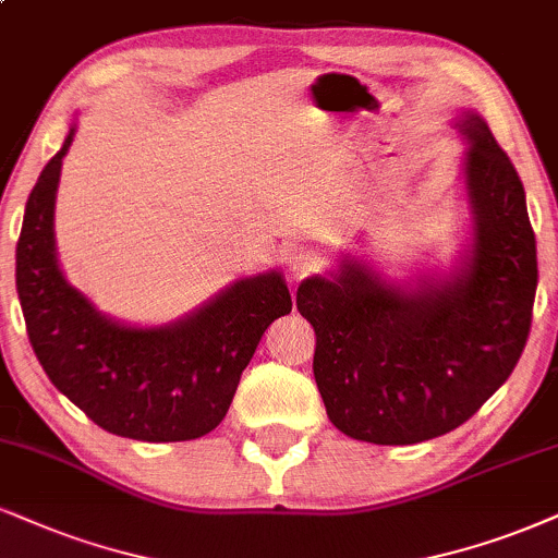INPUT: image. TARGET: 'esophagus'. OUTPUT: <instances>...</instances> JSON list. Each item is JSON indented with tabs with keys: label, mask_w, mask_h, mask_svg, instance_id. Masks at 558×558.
<instances>
[{
	"label": "esophagus",
	"mask_w": 558,
	"mask_h": 558,
	"mask_svg": "<svg viewBox=\"0 0 558 558\" xmlns=\"http://www.w3.org/2000/svg\"><path fill=\"white\" fill-rule=\"evenodd\" d=\"M287 264H290L292 274H298V277H305V274H311L315 266H318V256H315V251L305 245H294L287 251Z\"/></svg>",
	"instance_id": "esophagus-1"
}]
</instances>
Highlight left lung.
Returning <instances> with one entry per match:
<instances>
[{
    "instance_id": "1",
    "label": "left lung",
    "mask_w": 558,
    "mask_h": 558,
    "mask_svg": "<svg viewBox=\"0 0 558 558\" xmlns=\"http://www.w3.org/2000/svg\"><path fill=\"white\" fill-rule=\"evenodd\" d=\"M463 134L476 238L460 277L403 292L347 260L333 279L298 290L328 418L362 442L414 445L465 424L512 375L531 333L538 258L525 189L478 116H465Z\"/></svg>"
}]
</instances>
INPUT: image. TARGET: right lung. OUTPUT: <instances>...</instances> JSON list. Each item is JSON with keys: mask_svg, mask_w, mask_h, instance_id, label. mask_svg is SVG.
I'll return each mask as SVG.
<instances>
[{"mask_svg": "<svg viewBox=\"0 0 558 558\" xmlns=\"http://www.w3.org/2000/svg\"><path fill=\"white\" fill-rule=\"evenodd\" d=\"M48 160L25 206L17 240V294L27 339L48 380L106 432L142 442H183L222 422L240 375L274 320L292 311L277 271L243 279L168 328L102 318L61 277L53 202L61 157Z\"/></svg>", "mask_w": 558, "mask_h": 558, "instance_id": "add662e5", "label": "right lung"}]
</instances>
